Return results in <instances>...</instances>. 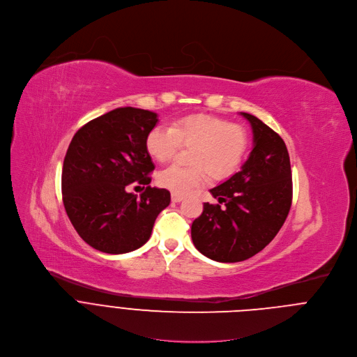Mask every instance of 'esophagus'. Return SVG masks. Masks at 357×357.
<instances>
[{"instance_id":"1","label":"esophagus","mask_w":357,"mask_h":357,"mask_svg":"<svg viewBox=\"0 0 357 357\" xmlns=\"http://www.w3.org/2000/svg\"><path fill=\"white\" fill-rule=\"evenodd\" d=\"M171 200H172L174 203H179V202L183 200V196H182V195H178V193H172V195H171Z\"/></svg>"}]
</instances>
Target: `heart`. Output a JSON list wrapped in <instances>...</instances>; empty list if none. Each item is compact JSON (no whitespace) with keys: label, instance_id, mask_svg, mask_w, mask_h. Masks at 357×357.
<instances>
[{"label":"heart","instance_id":"heart-1","mask_svg":"<svg viewBox=\"0 0 357 357\" xmlns=\"http://www.w3.org/2000/svg\"><path fill=\"white\" fill-rule=\"evenodd\" d=\"M192 145L189 164L193 167L168 165L157 175L161 188L186 195L204 183L206 172L215 179L232 175L245 157L248 135L239 125L197 114L179 118L169 128L155 126L146 136V150L157 161L169 160L179 146Z\"/></svg>","mask_w":357,"mask_h":357}]
</instances>
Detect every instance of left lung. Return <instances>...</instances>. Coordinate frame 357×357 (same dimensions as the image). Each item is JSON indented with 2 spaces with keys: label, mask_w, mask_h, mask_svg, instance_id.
<instances>
[{
  "label": "left lung",
  "mask_w": 357,
  "mask_h": 357,
  "mask_svg": "<svg viewBox=\"0 0 357 357\" xmlns=\"http://www.w3.org/2000/svg\"><path fill=\"white\" fill-rule=\"evenodd\" d=\"M241 115L252 126L253 150L239 172L210 190L220 204L204 203L192 224L196 249L220 263L243 261L261 252L284 225L292 204L285 142L255 115Z\"/></svg>",
  "instance_id": "8db88e82"
}]
</instances>
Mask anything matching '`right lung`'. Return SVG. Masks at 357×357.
<instances>
[{"instance_id": "1", "label": "right lung", "mask_w": 357, "mask_h": 357, "mask_svg": "<svg viewBox=\"0 0 357 357\" xmlns=\"http://www.w3.org/2000/svg\"><path fill=\"white\" fill-rule=\"evenodd\" d=\"M157 122L155 112L122 107L91 119L72 137L62 167L63 207L96 250L122 255L142 248L169 206L167 189L147 186L140 197L128 192L133 182H151L146 136Z\"/></svg>"}]
</instances>
